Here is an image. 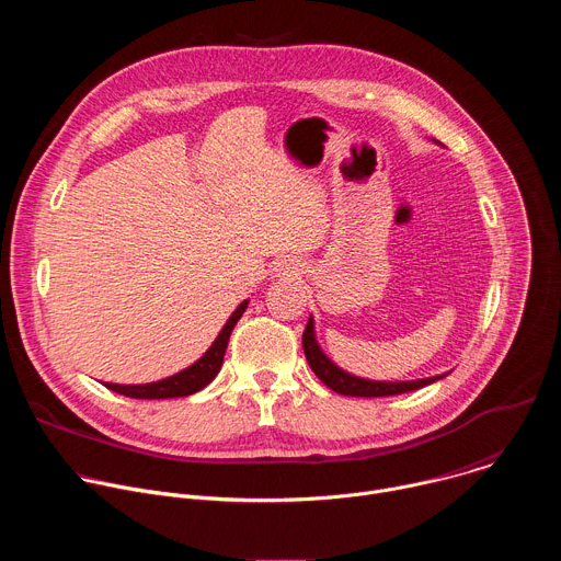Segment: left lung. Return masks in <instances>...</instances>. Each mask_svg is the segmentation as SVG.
<instances>
[{"label":"left lung","mask_w":561,"mask_h":561,"mask_svg":"<svg viewBox=\"0 0 561 561\" xmlns=\"http://www.w3.org/2000/svg\"><path fill=\"white\" fill-rule=\"evenodd\" d=\"M301 346H304V355L312 368V373L322 379L331 390L340 392V394H351V397H390V394H402L409 390H417L424 388L437 379H442L444 375L437 377H426V379H415V381H370V379H362L355 377L346 370H342L340 366H335L324 353L319 348L317 340H314V322L312 317L308 319L306 331L301 335Z\"/></svg>","instance_id":"8db88e82"}]
</instances>
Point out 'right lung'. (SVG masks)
Segmentation results:
<instances>
[{"instance_id": "add662e5", "label": "right lung", "mask_w": 561, "mask_h": 561, "mask_svg": "<svg viewBox=\"0 0 561 561\" xmlns=\"http://www.w3.org/2000/svg\"><path fill=\"white\" fill-rule=\"evenodd\" d=\"M247 306H249V299L234 308V312L228 317V322L224 324V329L217 335V340L213 342V346L193 366L184 368L182 373H178L173 377H167V379H159V381H150V383H128V386H124V383H108L106 381L104 386L119 392V394L133 397V399H171V397H186V394H193V392L202 390L219 373L221 362H224V353H226V346H228V337H230L234 324L239 322V317L244 314Z\"/></svg>"}]
</instances>
